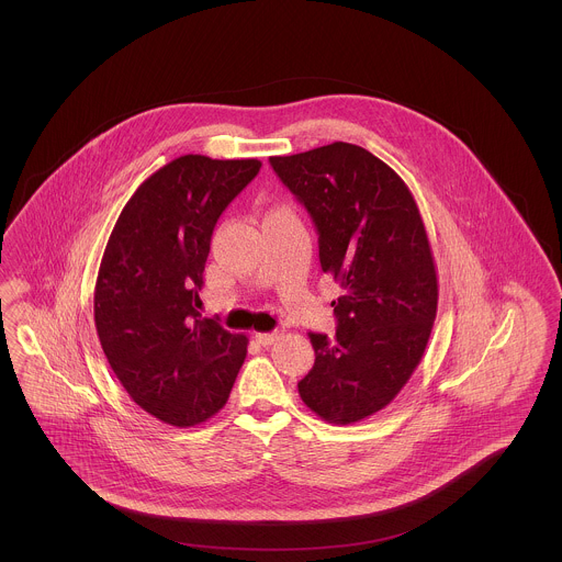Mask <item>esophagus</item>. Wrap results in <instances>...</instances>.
<instances>
[{
  "label": "esophagus",
  "instance_id": "34e87169",
  "mask_svg": "<svg viewBox=\"0 0 562 562\" xmlns=\"http://www.w3.org/2000/svg\"><path fill=\"white\" fill-rule=\"evenodd\" d=\"M280 337H282V333H280V330H276V333H257V335H255L257 344H259V346H263V348H268L271 344H276Z\"/></svg>",
  "mask_w": 562,
  "mask_h": 562
}]
</instances>
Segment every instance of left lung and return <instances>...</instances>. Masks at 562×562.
<instances>
[{"mask_svg": "<svg viewBox=\"0 0 562 562\" xmlns=\"http://www.w3.org/2000/svg\"><path fill=\"white\" fill-rule=\"evenodd\" d=\"M312 214L321 266L339 286L337 333H310L299 396L328 424H356L401 394L424 358L438 273L417 202L385 161L351 143L269 158Z\"/></svg>", "mask_w": 562, "mask_h": 562, "instance_id": "8db88e82", "label": "left lung"}]
</instances>
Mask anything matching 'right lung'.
I'll list each match as a JSON object with an SVG mask.
<instances>
[{
    "instance_id": "1",
    "label": "right lung",
    "mask_w": 562,
    "mask_h": 562,
    "mask_svg": "<svg viewBox=\"0 0 562 562\" xmlns=\"http://www.w3.org/2000/svg\"><path fill=\"white\" fill-rule=\"evenodd\" d=\"M261 161L188 154L145 179L109 236L94 324L109 367L143 411L175 428L214 417L240 373L248 337L202 318L216 218Z\"/></svg>"
}]
</instances>
